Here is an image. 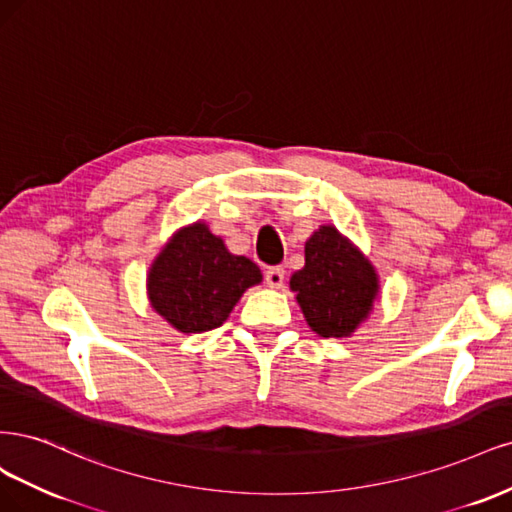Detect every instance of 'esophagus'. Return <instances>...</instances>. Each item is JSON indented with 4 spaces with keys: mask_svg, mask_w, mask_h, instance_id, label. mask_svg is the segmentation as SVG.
Returning <instances> with one entry per match:
<instances>
[{
    "mask_svg": "<svg viewBox=\"0 0 512 512\" xmlns=\"http://www.w3.org/2000/svg\"><path fill=\"white\" fill-rule=\"evenodd\" d=\"M285 283V270L283 268H270L266 272V285L270 289H280Z\"/></svg>",
    "mask_w": 512,
    "mask_h": 512,
    "instance_id": "obj_1",
    "label": "esophagus"
}]
</instances>
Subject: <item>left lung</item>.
<instances>
[{"label":"left lung","instance_id":"1","mask_svg":"<svg viewBox=\"0 0 512 512\" xmlns=\"http://www.w3.org/2000/svg\"><path fill=\"white\" fill-rule=\"evenodd\" d=\"M289 287L304 319L321 338H351L381 295L372 261L334 225H321L304 244V268Z\"/></svg>","mask_w":512,"mask_h":512}]
</instances>
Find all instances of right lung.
<instances>
[{
	"label": "right lung",
	"instance_id": "add662e5",
	"mask_svg": "<svg viewBox=\"0 0 512 512\" xmlns=\"http://www.w3.org/2000/svg\"><path fill=\"white\" fill-rule=\"evenodd\" d=\"M249 257L227 251L204 221L180 227L146 274L148 302L180 334H202L227 321L242 293L261 283Z\"/></svg>",
	"mask_w": 512,
	"mask_h": 512
}]
</instances>
